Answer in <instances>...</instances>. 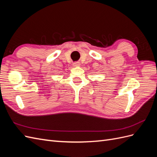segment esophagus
Returning <instances> with one entry per match:
<instances>
[{"label":"esophagus","mask_w":157,"mask_h":157,"mask_svg":"<svg viewBox=\"0 0 157 157\" xmlns=\"http://www.w3.org/2000/svg\"><path fill=\"white\" fill-rule=\"evenodd\" d=\"M73 65L74 66H78V65H80V63L78 62V61H76V62H75L73 63Z\"/></svg>","instance_id":"esophagus-1"}]
</instances>
